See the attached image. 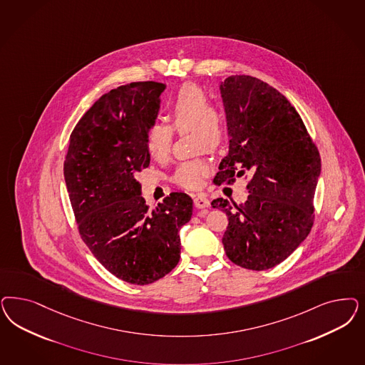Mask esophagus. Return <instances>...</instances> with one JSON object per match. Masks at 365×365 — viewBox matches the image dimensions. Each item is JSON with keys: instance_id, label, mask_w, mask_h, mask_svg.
I'll list each match as a JSON object with an SVG mask.
<instances>
[{"instance_id": "esophagus-1", "label": "esophagus", "mask_w": 365, "mask_h": 365, "mask_svg": "<svg viewBox=\"0 0 365 365\" xmlns=\"http://www.w3.org/2000/svg\"><path fill=\"white\" fill-rule=\"evenodd\" d=\"M193 204H195V207L196 208H199V210H202V208H208L210 207V200L204 196V195H196L195 197H193Z\"/></svg>"}]
</instances>
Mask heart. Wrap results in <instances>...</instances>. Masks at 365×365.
Instances as JSON below:
<instances>
[{
	"label": "heart",
	"mask_w": 365,
	"mask_h": 365,
	"mask_svg": "<svg viewBox=\"0 0 365 365\" xmlns=\"http://www.w3.org/2000/svg\"><path fill=\"white\" fill-rule=\"evenodd\" d=\"M170 126L154 122L145 135L146 149L157 161L165 160L172 149L173 130L184 133L192 130L193 143L199 150H217L227 138V119L220 107L212 105L205 90L195 83L180 87L169 102ZM211 172V164L205 158H193L177 166L173 181L182 188H199Z\"/></svg>",
	"instance_id": "b5f03b06"
}]
</instances>
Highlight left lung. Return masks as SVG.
I'll return each mask as SVG.
<instances>
[{"mask_svg":"<svg viewBox=\"0 0 365 365\" xmlns=\"http://www.w3.org/2000/svg\"><path fill=\"white\" fill-rule=\"evenodd\" d=\"M230 150L216 185L250 176L245 204L212 201L228 216L224 250L248 270L279 264L309 235L321 158L302 119L279 91L258 78L228 76L220 84Z\"/></svg>","mask_w":365,"mask_h":365,"instance_id":"left-lung-1","label":"left lung"}]
</instances>
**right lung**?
<instances>
[{
  "instance_id": "1",
  "label": "right lung",
  "mask_w": 365,
  "mask_h": 365,
  "mask_svg": "<svg viewBox=\"0 0 365 365\" xmlns=\"http://www.w3.org/2000/svg\"><path fill=\"white\" fill-rule=\"evenodd\" d=\"M164 83L135 82L102 95L76 123L64 180L83 242L119 279L149 284L180 260V228L193 201L173 192L149 210L134 175L150 164L146 129L155 122Z\"/></svg>"
}]
</instances>
